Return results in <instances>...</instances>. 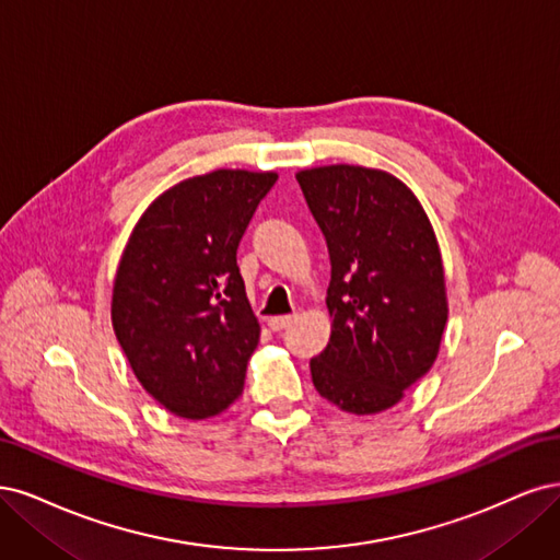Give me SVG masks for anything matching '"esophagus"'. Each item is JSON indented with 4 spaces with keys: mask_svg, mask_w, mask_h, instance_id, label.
Instances as JSON below:
<instances>
[{
    "mask_svg": "<svg viewBox=\"0 0 560 560\" xmlns=\"http://www.w3.org/2000/svg\"><path fill=\"white\" fill-rule=\"evenodd\" d=\"M293 323V316H272L267 320V326L272 328L275 332H279V330H283V328H288Z\"/></svg>",
    "mask_w": 560,
    "mask_h": 560,
    "instance_id": "1",
    "label": "esophagus"
}]
</instances>
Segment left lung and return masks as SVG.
I'll list each match as a JSON object with an SVG mask.
<instances>
[{
    "label": "left lung",
    "mask_w": 560,
    "mask_h": 560,
    "mask_svg": "<svg viewBox=\"0 0 560 560\" xmlns=\"http://www.w3.org/2000/svg\"><path fill=\"white\" fill-rule=\"evenodd\" d=\"M295 178L332 265V330L310 363L312 382L347 413L386 411L440 353L448 300L435 230L419 197L390 172L323 165Z\"/></svg>",
    "instance_id": "8db88e82"
}]
</instances>
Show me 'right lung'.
<instances>
[{"label": "right lung", "mask_w": 560, "mask_h": 560, "mask_svg": "<svg viewBox=\"0 0 560 560\" xmlns=\"http://www.w3.org/2000/svg\"><path fill=\"white\" fill-rule=\"evenodd\" d=\"M277 172L215 170L174 184L139 215L112 293V323L153 400L202 421L240 400L260 339L237 246Z\"/></svg>", "instance_id": "add662e5"}]
</instances>
